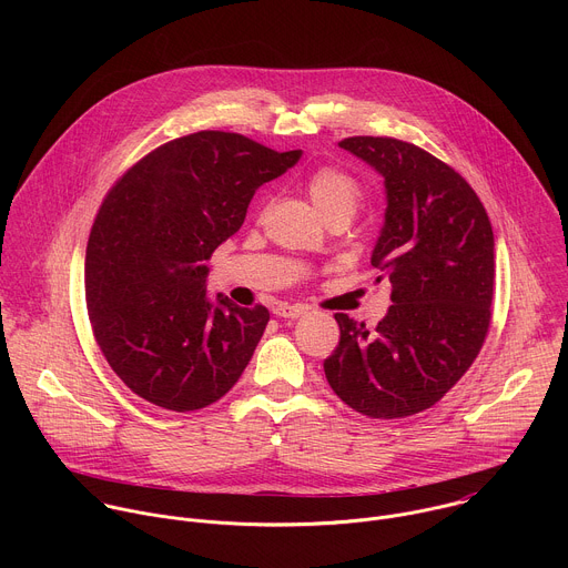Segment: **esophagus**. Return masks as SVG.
I'll return each instance as SVG.
<instances>
[{
  "instance_id": "34e87169",
  "label": "esophagus",
  "mask_w": 568,
  "mask_h": 568,
  "mask_svg": "<svg viewBox=\"0 0 568 568\" xmlns=\"http://www.w3.org/2000/svg\"><path fill=\"white\" fill-rule=\"evenodd\" d=\"M307 312V305H287V303H278L274 307V314L276 316H283V318H298Z\"/></svg>"
}]
</instances>
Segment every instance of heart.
<instances>
[{"label":"heart","mask_w":568,"mask_h":568,"mask_svg":"<svg viewBox=\"0 0 568 568\" xmlns=\"http://www.w3.org/2000/svg\"><path fill=\"white\" fill-rule=\"evenodd\" d=\"M305 191L323 217L333 213L353 217L364 200L362 184L351 173L335 166H321L310 173L305 180Z\"/></svg>","instance_id":"b5f03b06"}]
</instances>
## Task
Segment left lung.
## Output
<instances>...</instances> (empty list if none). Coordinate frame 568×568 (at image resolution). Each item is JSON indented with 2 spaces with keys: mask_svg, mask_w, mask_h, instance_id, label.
I'll return each mask as SVG.
<instances>
[{
  "mask_svg": "<svg viewBox=\"0 0 568 568\" xmlns=\"http://www.w3.org/2000/svg\"><path fill=\"white\" fill-rule=\"evenodd\" d=\"M339 148L384 178L371 265L390 281L393 305L375 331L337 312L339 344L323 371L351 409L407 418L434 407L488 337L495 233L474 189L427 150L393 136H348Z\"/></svg>",
  "mask_w": 568,
  "mask_h": 568,
  "instance_id": "obj_1",
  "label": "left lung"
}]
</instances>
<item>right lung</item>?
Here are the masks:
<instances>
[{"label": "right lung", "instance_id": "1", "mask_svg": "<svg viewBox=\"0 0 568 568\" xmlns=\"http://www.w3.org/2000/svg\"><path fill=\"white\" fill-rule=\"evenodd\" d=\"M298 156L202 130L154 148L108 191L88 242L85 298L94 339L132 393L184 414L237 382L270 310L209 303L204 261L245 222L256 189Z\"/></svg>", "mask_w": 568, "mask_h": 568}]
</instances>
